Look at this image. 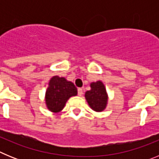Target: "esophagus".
Here are the masks:
<instances>
[{
	"label": "esophagus",
	"mask_w": 159,
	"mask_h": 159,
	"mask_svg": "<svg viewBox=\"0 0 159 159\" xmlns=\"http://www.w3.org/2000/svg\"><path fill=\"white\" fill-rule=\"evenodd\" d=\"M78 95H80V96H81V95H83V89L82 88H78Z\"/></svg>",
	"instance_id": "1"
}]
</instances>
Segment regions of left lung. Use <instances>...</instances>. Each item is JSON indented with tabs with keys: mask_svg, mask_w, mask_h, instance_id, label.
Listing matches in <instances>:
<instances>
[{
	"mask_svg": "<svg viewBox=\"0 0 159 159\" xmlns=\"http://www.w3.org/2000/svg\"><path fill=\"white\" fill-rule=\"evenodd\" d=\"M88 104L95 111H102L107 103L106 88L101 81L91 84V90L85 93Z\"/></svg>",
	"mask_w": 159,
	"mask_h": 159,
	"instance_id": "obj_1",
	"label": "left lung"
}]
</instances>
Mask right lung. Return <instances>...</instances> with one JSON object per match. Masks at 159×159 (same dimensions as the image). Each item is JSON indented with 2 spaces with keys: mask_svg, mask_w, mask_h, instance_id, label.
I'll return each instance as SVG.
<instances>
[{
  "mask_svg": "<svg viewBox=\"0 0 159 159\" xmlns=\"http://www.w3.org/2000/svg\"><path fill=\"white\" fill-rule=\"evenodd\" d=\"M77 95L74 84L57 75L50 80L46 91L45 102L48 108L52 112H59L65 106L70 97Z\"/></svg>",
  "mask_w": 159,
  "mask_h": 159,
  "instance_id": "obj_1",
  "label": "right lung"
}]
</instances>
